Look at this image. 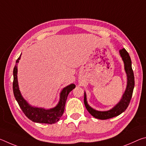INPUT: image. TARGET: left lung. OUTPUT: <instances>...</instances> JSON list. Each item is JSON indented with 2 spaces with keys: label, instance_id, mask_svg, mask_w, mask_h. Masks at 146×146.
Instances as JSON below:
<instances>
[{
  "label": "left lung",
  "instance_id": "obj_1",
  "mask_svg": "<svg viewBox=\"0 0 146 146\" xmlns=\"http://www.w3.org/2000/svg\"><path fill=\"white\" fill-rule=\"evenodd\" d=\"M121 58L124 64V70L127 75V86L124 93L122 95L119 102L116 104L114 107L108 111H101L96 110L88 104L86 98V94L84 92V102L86 109L90 114L96 118L100 120H106L109 118L117 117L120 115L126 110L129 104L130 100L131 99L133 95V89L135 86V77L134 73L132 70L131 66V60L129 55V53L127 52L124 48L121 49L119 51Z\"/></svg>",
  "mask_w": 146,
  "mask_h": 146
}]
</instances>
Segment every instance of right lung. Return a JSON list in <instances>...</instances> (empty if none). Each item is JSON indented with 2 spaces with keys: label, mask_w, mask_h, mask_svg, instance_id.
<instances>
[{
  "label": "right lung",
  "mask_w": 146,
  "mask_h": 146,
  "mask_svg": "<svg viewBox=\"0 0 146 146\" xmlns=\"http://www.w3.org/2000/svg\"><path fill=\"white\" fill-rule=\"evenodd\" d=\"M21 55L17 60L15 66L13 69V94L20 108H21L22 111L26 117L34 122L49 123V124L56 123L62 116L68 96L70 91L75 88V85L74 84H71L63 88L60 93V99L58 103L55 107L50 109H45L32 106L24 99L19 90L18 78H17V72H18L17 65L21 59Z\"/></svg>",
  "instance_id": "1"
}]
</instances>
